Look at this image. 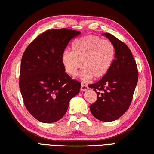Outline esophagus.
Masks as SVG:
<instances>
[{
  "instance_id": "34e87169",
  "label": "esophagus",
  "mask_w": 154,
  "mask_h": 154,
  "mask_svg": "<svg viewBox=\"0 0 154 154\" xmlns=\"http://www.w3.org/2000/svg\"><path fill=\"white\" fill-rule=\"evenodd\" d=\"M89 90L88 86L87 85L85 84H81V92H85V91H87Z\"/></svg>"
}]
</instances>
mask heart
I'll return each instance as SVG.
<instances>
[{"instance_id":"b5f03b06","label":"heart","mask_w":154,"mask_h":154,"mask_svg":"<svg viewBox=\"0 0 154 154\" xmlns=\"http://www.w3.org/2000/svg\"><path fill=\"white\" fill-rule=\"evenodd\" d=\"M72 51H64L61 61L69 75L76 76L80 69L82 81H86L104 76L112 65L115 47L109 39H102L93 35H85L75 39L72 45Z\"/></svg>"}]
</instances>
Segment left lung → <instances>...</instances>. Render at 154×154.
Wrapping results in <instances>:
<instances>
[{
	"mask_svg": "<svg viewBox=\"0 0 154 154\" xmlns=\"http://www.w3.org/2000/svg\"><path fill=\"white\" fill-rule=\"evenodd\" d=\"M114 44L112 65L102 79L89 88L97 94L95 103L90 106L94 117L102 122H112L125 113L132 102L138 81L136 62L131 50L110 33L103 34Z\"/></svg>",
	"mask_w": 154,
	"mask_h": 154,
	"instance_id": "left-lung-1",
	"label": "left lung"
}]
</instances>
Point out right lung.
<instances>
[{
    "mask_svg": "<svg viewBox=\"0 0 154 154\" xmlns=\"http://www.w3.org/2000/svg\"><path fill=\"white\" fill-rule=\"evenodd\" d=\"M80 31L62 28L40 34L28 46L21 62L19 88L23 103L35 119L52 123L63 117L81 82L65 73L62 53Z\"/></svg>",
    "mask_w": 154,
    "mask_h": 154,
    "instance_id": "add662e5",
    "label": "right lung"
}]
</instances>
